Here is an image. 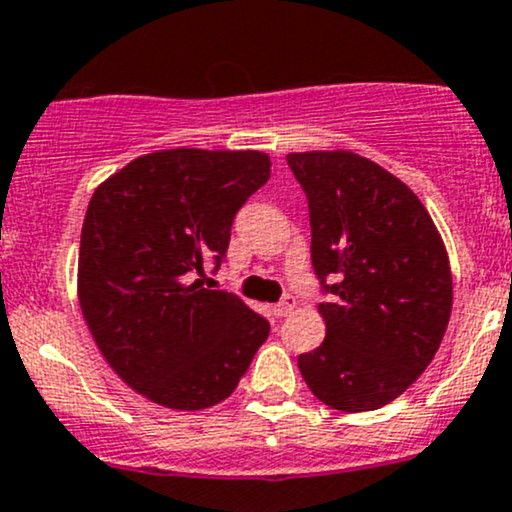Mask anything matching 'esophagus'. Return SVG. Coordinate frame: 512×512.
I'll list each match as a JSON object with an SVG mask.
<instances>
[{
	"mask_svg": "<svg viewBox=\"0 0 512 512\" xmlns=\"http://www.w3.org/2000/svg\"><path fill=\"white\" fill-rule=\"evenodd\" d=\"M294 306H297V299H294L292 294H285V297H282L280 302L275 304L273 311H275V316L282 318V316H290L292 311H294Z\"/></svg>",
	"mask_w": 512,
	"mask_h": 512,
	"instance_id": "34e87169",
	"label": "esophagus"
}]
</instances>
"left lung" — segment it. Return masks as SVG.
I'll use <instances>...</instances> for the list:
<instances>
[{"label": "left lung", "mask_w": 512, "mask_h": 512, "mask_svg": "<svg viewBox=\"0 0 512 512\" xmlns=\"http://www.w3.org/2000/svg\"><path fill=\"white\" fill-rule=\"evenodd\" d=\"M287 165L309 201L311 263L330 294L318 304L326 340L299 354V371L333 410H378L422 376L446 335V246L410 186L376 162L311 150Z\"/></svg>", "instance_id": "1"}]
</instances>
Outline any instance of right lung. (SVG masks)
<instances>
[{
	"label": "right lung",
	"mask_w": 512,
	"mask_h": 512,
	"mask_svg": "<svg viewBox=\"0 0 512 512\" xmlns=\"http://www.w3.org/2000/svg\"><path fill=\"white\" fill-rule=\"evenodd\" d=\"M270 177L261 150L174 148L141 155L90 198L78 302L126 386L170 410L230 398L270 323L196 273L220 261L246 198Z\"/></svg>",
	"instance_id": "1"
}]
</instances>
